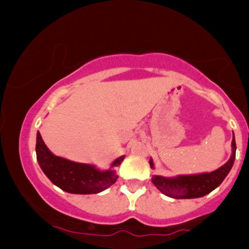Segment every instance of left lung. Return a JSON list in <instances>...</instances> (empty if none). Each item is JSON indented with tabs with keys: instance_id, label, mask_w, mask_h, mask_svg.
Listing matches in <instances>:
<instances>
[{
	"instance_id": "obj_1",
	"label": "left lung",
	"mask_w": 249,
	"mask_h": 249,
	"mask_svg": "<svg viewBox=\"0 0 249 249\" xmlns=\"http://www.w3.org/2000/svg\"><path fill=\"white\" fill-rule=\"evenodd\" d=\"M231 156L227 163L212 172H204L198 175H180L176 177L153 176L152 182L165 196L177 199L198 198L217 188L232 168L236 159V141L234 134L231 142ZM149 165L154 169L153 159H149Z\"/></svg>"
}]
</instances>
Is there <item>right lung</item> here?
Segmentation results:
<instances>
[{"label": "right lung", "instance_id": "1", "mask_svg": "<svg viewBox=\"0 0 249 249\" xmlns=\"http://www.w3.org/2000/svg\"><path fill=\"white\" fill-rule=\"evenodd\" d=\"M36 156L45 176L56 187L70 194H97L107 189L117 181L115 168L121 164L124 155L115 159L107 170H100L96 165L73 162L54 155L47 148L39 131L36 138Z\"/></svg>", "mask_w": 249, "mask_h": 249}]
</instances>
